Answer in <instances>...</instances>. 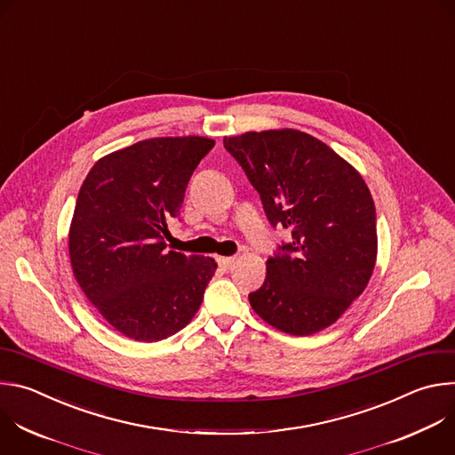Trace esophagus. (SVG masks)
I'll return each mask as SVG.
<instances>
[{
  "mask_svg": "<svg viewBox=\"0 0 455 455\" xmlns=\"http://www.w3.org/2000/svg\"><path fill=\"white\" fill-rule=\"evenodd\" d=\"M218 263H220L223 268H230V267L235 263V257H218Z\"/></svg>",
  "mask_w": 455,
  "mask_h": 455,
  "instance_id": "esophagus-1",
  "label": "esophagus"
}]
</instances>
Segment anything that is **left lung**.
Listing matches in <instances>:
<instances>
[{"mask_svg": "<svg viewBox=\"0 0 455 455\" xmlns=\"http://www.w3.org/2000/svg\"><path fill=\"white\" fill-rule=\"evenodd\" d=\"M259 192L272 227L291 232L248 300L270 326L307 337L326 330L365 290L376 263V209L360 172L297 129L223 139Z\"/></svg>", "mask_w": 455, "mask_h": 455, "instance_id": "8db88e82", "label": "left lung"}]
</instances>
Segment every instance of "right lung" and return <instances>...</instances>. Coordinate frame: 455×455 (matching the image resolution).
<instances>
[{
    "instance_id": "right-lung-1",
    "label": "right lung",
    "mask_w": 455,
    "mask_h": 455,
    "mask_svg": "<svg viewBox=\"0 0 455 455\" xmlns=\"http://www.w3.org/2000/svg\"><path fill=\"white\" fill-rule=\"evenodd\" d=\"M214 148L204 137L137 142L100 158L77 196L68 235L74 275L127 339L158 342L200 309L216 261L167 250L187 183Z\"/></svg>"
}]
</instances>
